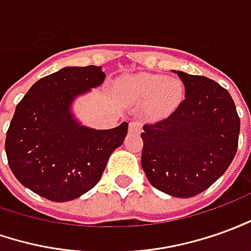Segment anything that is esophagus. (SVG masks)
<instances>
[{
    "instance_id": "obj_1",
    "label": "esophagus",
    "mask_w": 251,
    "mask_h": 251,
    "mask_svg": "<svg viewBox=\"0 0 251 251\" xmlns=\"http://www.w3.org/2000/svg\"><path fill=\"white\" fill-rule=\"evenodd\" d=\"M129 132L131 134H139L141 132V123L139 122H131L129 123Z\"/></svg>"
}]
</instances>
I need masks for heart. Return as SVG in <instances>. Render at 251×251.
Segmentation results:
<instances>
[{
    "label": "heart",
    "mask_w": 251,
    "mask_h": 251,
    "mask_svg": "<svg viewBox=\"0 0 251 251\" xmlns=\"http://www.w3.org/2000/svg\"><path fill=\"white\" fill-rule=\"evenodd\" d=\"M123 97L134 103H148L150 115L162 116L179 105L183 98V84L177 77L142 74L122 84Z\"/></svg>",
    "instance_id": "obj_1"
}]
</instances>
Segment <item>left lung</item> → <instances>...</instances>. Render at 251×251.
Wrapping results in <instances>:
<instances>
[{"instance_id":"8db88e82","label":"left lung","mask_w":251,"mask_h":251,"mask_svg":"<svg viewBox=\"0 0 251 251\" xmlns=\"http://www.w3.org/2000/svg\"><path fill=\"white\" fill-rule=\"evenodd\" d=\"M175 74L184 100L165 119L143 126L141 164L151 186L190 198L205 191L234 160L241 120L224 87L205 76Z\"/></svg>"}]
</instances>
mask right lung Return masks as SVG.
Listing matches in <instances>:
<instances>
[{
  "instance_id": "1",
  "label": "right lung",
  "mask_w": 251,
  "mask_h": 251,
  "mask_svg": "<svg viewBox=\"0 0 251 251\" xmlns=\"http://www.w3.org/2000/svg\"><path fill=\"white\" fill-rule=\"evenodd\" d=\"M101 67H65L39 79L17 103L5 139L10 171L24 187L53 202L72 201L102 176L122 146L128 123L112 129L84 127L72 113L76 97L105 80Z\"/></svg>"
}]
</instances>
